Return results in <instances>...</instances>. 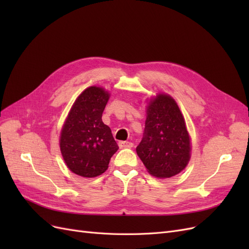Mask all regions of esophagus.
Returning <instances> with one entry per match:
<instances>
[{
    "label": "esophagus",
    "instance_id": "34e87169",
    "mask_svg": "<svg viewBox=\"0 0 249 249\" xmlns=\"http://www.w3.org/2000/svg\"><path fill=\"white\" fill-rule=\"evenodd\" d=\"M118 145L122 148H130V147H133V143L129 141H119Z\"/></svg>",
    "mask_w": 249,
    "mask_h": 249
}]
</instances>
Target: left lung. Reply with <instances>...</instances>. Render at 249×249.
Masks as SVG:
<instances>
[{
  "mask_svg": "<svg viewBox=\"0 0 249 249\" xmlns=\"http://www.w3.org/2000/svg\"><path fill=\"white\" fill-rule=\"evenodd\" d=\"M136 152L150 175L165 178L182 171L190 159V138L176 101L158 94L149 102L143 137Z\"/></svg>",
  "mask_w": 249,
  "mask_h": 249,
  "instance_id": "1",
  "label": "left lung"
}]
</instances>
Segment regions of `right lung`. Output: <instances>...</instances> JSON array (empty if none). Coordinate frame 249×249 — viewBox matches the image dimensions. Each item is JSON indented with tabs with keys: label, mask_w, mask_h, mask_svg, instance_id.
Segmentation results:
<instances>
[{
	"label": "right lung",
	"mask_w": 249,
	"mask_h": 249,
	"mask_svg": "<svg viewBox=\"0 0 249 249\" xmlns=\"http://www.w3.org/2000/svg\"><path fill=\"white\" fill-rule=\"evenodd\" d=\"M109 93L91 86L83 91L71 107L60 136L63 159L73 173L94 178L108 169L118 145L102 115Z\"/></svg>",
	"instance_id": "1"
}]
</instances>
